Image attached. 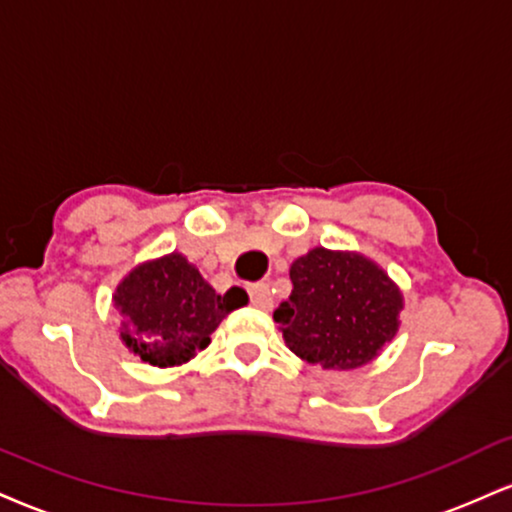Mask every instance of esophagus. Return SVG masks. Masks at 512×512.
<instances>
[{
	"label": "esophagus",
	"instance_id": "1",
	"mask_svg": "<svg viewBox=\"0 0 512 512\" xmlns=\"http://www.w3.org/2000/svg\"><path fill=\"white\" fill-rule=\"evenodd\" d=\"M248 293H250V303L255 305V307H262V310H269V307L274 305L272 291H269L267 283H252V286H248Z\"/></svg>",
	"mask_w": 512,
	"mask_h": 512
}]
</instances>
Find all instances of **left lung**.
<instances>
[{"instance_id": "obj_1", "label": "left lung", "mask_w": 512, "mask_h": 512, "mask_svg": "<svg viewBox=\"0 0 512 512\" xmlns=\"http://www.w3.org/2000/svg\"><path fill=\"white\" fill-rule=\"evenodd\" d=\"M291 281L293 291L274 310V322L300 360L355 369L396 336L403 293L365 255L315 248L291 264Z\"/></svg>"}]
</instances>
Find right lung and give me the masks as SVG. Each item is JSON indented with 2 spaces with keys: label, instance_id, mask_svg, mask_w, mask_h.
Masks as SVG:
<instances>
[{
  "label": "right lung",
  "instance_id": "right-lung-1",
  "mask_svg": "<svg viewBox=\"0 0 512 512\" xmlns=\"http://www.w3.org/2000/svg\"><path fill=\"white\" fill-rule=\"evenodd\" d=\"M240 305V288L217 295L178 252L138 264L114 293L123 343L155 367L183 365L205 350L221 319Z\"/></svg>",
  "mask_w": 512,
  "mask_h": 512
}]
</instances>
